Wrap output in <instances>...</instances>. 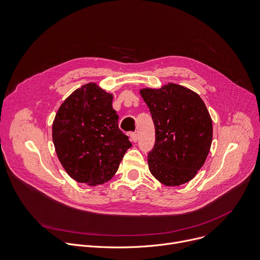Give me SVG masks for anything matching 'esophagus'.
I'll return each mask as SVG.
<instances>
[{
	"mask_svg": "<svg viewBox=\"0 0 260 260\" xmlns=\"http://www.w3.org/2000/svg\"><path fill=\"white\" fill-rule=\"evenodd\" d=\"M129 137H131V140L134 142V143H136V142H138V140H139V136H138V134H135V133H132L131 135H129Z\"/></svg>",
	"mask_w": 260,
	"mask_h": 260,
	"instance_id": "34e87169",
	"label": "esophagus"
}]
</instances>
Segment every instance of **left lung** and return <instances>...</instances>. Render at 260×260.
Listing matches in <instances>:
<instances>
[{
    "mask_svg": "<svg viewBox=\"0 0 260 260\" xmlns=\"http://www.w3.org/2000/svg\"><path fill=\"white\" fill-rule=\"evenodd\" d=\"M140 93L155 126V144L148 154L150 173L166 186L189 182L204 166L212 144V118L204 101L175 83L142 88Z\"/></svg>",
    "mask_w": 260,
    "mask_h": 260,
    "instance_id": "obj_1",
    "label": "left lung"
}]
</instances>
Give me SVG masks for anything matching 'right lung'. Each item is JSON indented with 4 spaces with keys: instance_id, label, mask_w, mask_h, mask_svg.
<instances>
[{
    "instance_id": "right-lung-1",
    "label": "right lung",
    "mask_w": 260,
    "mask_h": 260,
    "mask_svg": "<svg viewBox=\"0 0 260 260\" xmlns=\"http://www.w3.org/2000/svg\"><path fill=\"white\" fill-rule=\"evenodd\" d=\"M112 101V93L87 83L63 101L52 123V141L62 168L89 186L112 178L132 147L118 127Z\"/></svg>"
}]
</instances>
